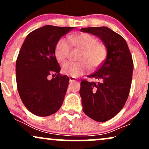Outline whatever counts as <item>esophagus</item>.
<instances>
[{"label": "esophagus", "instance_id": "esophagus-1", "mask_svg": "<svg viewBox=\"0 0 149 149\" xmlns=\"http://www.w3.org/2000/svg\"><path fill=\"white\" fill-rule=\"evenodd\" d=\"M76 78H73V77H70L69 78V81L70 82H74V81H76Z\"/></svg>", "mask_w": 149, "mask_h": 149}]
</instances>
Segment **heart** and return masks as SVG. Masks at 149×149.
I'll return each mask as SVG.
<instances>
[{"instance_id": "obj_1", "label": "heart", "mask_w": 149, "mask_h": 149, "mask_svg": "<svg viewBox=\"0 0 149 149\" xmlns=\"http://www.w3.org/2000/svg\"><path fill=\"white\" fill-rule=\"evenodd\" d=\"M68 40L61 38L55 47V56L58 61H64L69 55L71 44L81 50L78 59L80 61H67L62 65L63 73L73 77H78L86 72L88 69H95L103 62L107 56L105 46L99 43L98 40L88 33L71 36Z\"/></svg>"}]
</instances>
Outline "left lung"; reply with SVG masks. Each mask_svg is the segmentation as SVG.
Instances as JSON below:
<instances>
[{
  "instance_id": "obj_1",
  "label": "left lung",
  "mask_w": 149,
  "mask_h": 149,
  "mask_svg": "<svg viewBox=\"0 0 149 149\" xmlns=\"http://www.w3.org/2000/svg\"><path fill=\"white\" fill-rule=\"evenodd\" d=\"M102 40L107 51V59L88 77L97 80H82L80 95L83 112L97 122L109 120L120 112L129 95L133 61L125 40L107 26L80 29Z\"/></svg>"
}]
</instances>
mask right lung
Instances as JSON below:
<instances>
[{"instance_id":"right-lung-1","label":"right lung","mask_w":149,"mask_h":149,"mask_svg":"<svg viewBox=\"0 0 149 149\" xmlns=\"http://www.w3.org/2000/svg\"><path fill=\"white\" fill-rule=\"evenodd\" d=\"M74 28L44 26L31 32L22 44L16 61L17 85L24 105L34 115L50 116L62 105L69 78L59 74L55 47ZM53 72L57 76L49 80Z\"/></svg>"}]
</instances>
